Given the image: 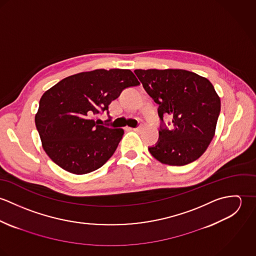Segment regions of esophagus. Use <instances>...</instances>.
Here are the masks:
<instances>
[{"mask_svg":"<svg viewBox=\"0 0 256 256\" xmlns=\"http://www.w3.org/2000/svg\"><path fill=\"white\" fill-rule=\"evenodd\" d=\"M142 129H143V127H142V125H140L139 127H137V128H133L132 130H133V131H135V132H141V131H142Z\"/></svg>","mask_w":256,"mask_h":256,"instance_id":"34e87169","label":"esophagus"}]
</instances>
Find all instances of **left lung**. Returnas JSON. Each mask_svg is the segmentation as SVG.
Instances as JSON below:
<instances>
[{
    "label": "left lung",
    "mask_w": 256,
    "mask_h": 256,
    "mask_svg": "<svg viewBox=\"0 0 256 256\" xmlns=\"http://www.w3.org/2000/svg\"><path fill=\"white\" fill-rule=\"evenodd\" d=\"M148 94L158 104L160 137L150 154L168 166H182L199 158L216 131L220 100L209 80L182 69L135 70ZM170 116L173 126H163Z\"/></svg>",
    "instance_id": "1"
}]
</instances>
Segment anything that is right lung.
Returning <instances> with one entry per match:
<instances>
[{"label": "right lung", "mask_w": 256, "mask_h": 256, "mask_svg": "<svg viewBox=\"0 0 256 256\" xmlns=\"http://www.w3.org/2000/svg\"><path fill=\"white\" fill-rule=\"evenodd\" d=\"M130 70L98 69L67 76L40 98L36 125L42 146L61 168L86 174L102 168L114 154L123 129L98 125L92 118L108 111L129 86H139Z\"/></svg>", "instance_id": "right-lung-1"}]
</instances>
